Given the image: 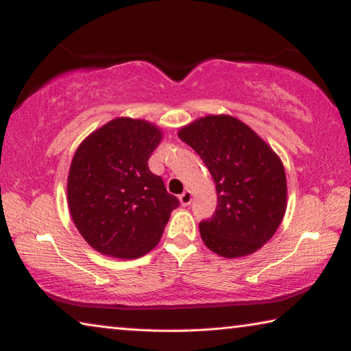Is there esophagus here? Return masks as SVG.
Returning <instances> with one entry per match:
<instances>
[{
	"mask_svg": "<svg viewBox=\"0 0 351 351\" xmlns=\"http://www.w3.org/2000/svg\"><path fill=\"white\" fill-rule=\"evenodd\" d=\"M180 201L182 206H189L190 203H192V192H189V190H186V192L180 195Z\"/></svg>",
	"mask_w": 351,
	"mask_h": 351,
	"instance_id": "obj_1",
	"label": "esophagus"
}]
</instances>
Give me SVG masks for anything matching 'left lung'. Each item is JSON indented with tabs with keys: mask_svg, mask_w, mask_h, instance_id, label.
I'll return each mask as SVG.
<instances>
[{
	"mask_svg": "<svg viewBox=\"0 0 351 351\" xmlns=\"http://www.w3.org/2000/svg\"><path fill=\"white\" fill-rule=\"evenodd\" d=\"M178 136L199 154L217 186V210L199 223L204 245L226 258L257 251L272 239L287 210L280 158L232 116L197 119Z\"/></svg>",
	"mask_w": 351,
	"mask_h": 351,
	"instance_id": "obj_1",
	"label": "left lung"
}]
</instances>
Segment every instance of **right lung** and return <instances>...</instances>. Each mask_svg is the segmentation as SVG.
Returning a JSON list of instances; mask_svg holds the SVG:
<instances>
[{
	"label": "right lung",
	"mask_w": 351,
	"mask_h": 351,
	"mask_svg": "<svg viewBox=\"0 0 351 351\" xmlns=\"http://www.w3.org/2000/svg\"><path fill=\"white\" fill-rule=\"evenodd\" d=\"M162 139L153 123L117 117L82 142L68 175V206L75 228L93 249L138 258L161 240L180 206L148 158Z\"/></svg>",
	"instance_id": "obj_1"
}]
</instances>
